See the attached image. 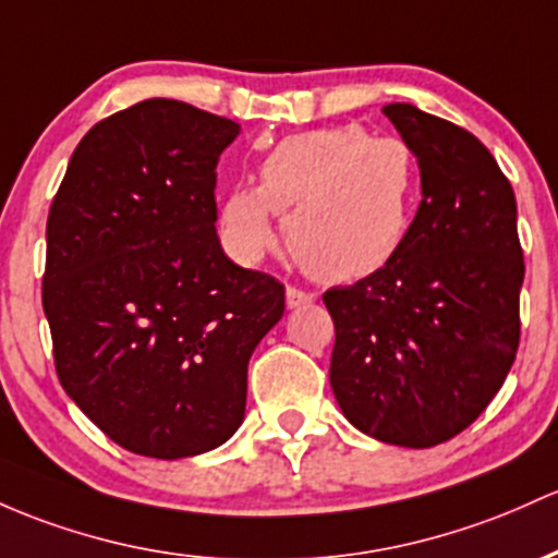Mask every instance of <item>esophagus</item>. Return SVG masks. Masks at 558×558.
I'll use <instances>...</instances> for the list:
<instances>
[{"label": "esophagus", "mask_w": 558, "mask_h": 558, "mask_svg": "<svg viewBox=\"0 0 558 558\" xmlns=\"http://www.w3.org/2000/svg\"><path fill=\"white\" fill-rule=\"evenodd\" d=\"M312 302H315V296H312V293L293 289V286H289V289H286V304H289V310L307 307V304H312Z\"/></svg>", "instance_id": "obj_1"}]
</instances>
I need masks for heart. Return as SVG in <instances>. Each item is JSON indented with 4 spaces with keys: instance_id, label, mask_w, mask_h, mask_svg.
I'll use <instances>...</instances> for the list:
<instances>
[{
    "instance_id": "heart-1",
    "label": "heart",
    "mask_w": 558,
    "mask_h": 558,
    "mask_svg": "<svg viewBox=\"0 0 558 558\" xmlns=\"http://www.w3.org/2000/svg\"><path fill=\"white\" fill-rule=\"evenodd\" d=\"M421 198V163L400 137L360 124L291 134L267 153L259 187L238 185L222 201L225 238L256 262L286 217L293 259L330 283L368 278L408 243Z\"/></svg>"
}]
</instances>
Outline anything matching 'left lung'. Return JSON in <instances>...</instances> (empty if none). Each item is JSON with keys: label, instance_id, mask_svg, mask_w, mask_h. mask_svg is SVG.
Segmentation results:
<instances>
[{"label": "left lung", "instance_id": "8db88e82", "mask_svg": "<svg viewBox=\"0 0 558 558\" xmlns=\"http://www.w3.org/2000/svg\"><path fill=\"white\" fill-rule=\"evenodd\" d=\"M381 110L418 156L421 204L387 267L323 293L336 328L330 389L360 432L421 450L474 424L504 387L524 259L493 153L410 102Z\"/></svg>", "mask_w": 558, "mask_h": 558}]
</instances>
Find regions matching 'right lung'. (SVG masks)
<instances>
[{
    "instance_id": "1",
    "label": "right lung",
    "mask_w": 558,
    "mask_h": 558,
    "mask_svg": "<svg viewBox=\"0 0 558 558\" xmlns=\"http://www.w3.org/2000/svg\"><path fill=\"white\" fill-rule=\"evenodd\" d=\"M235 121L153 97L84 134L47 219L41 304L65 395L137 456H201L246 413L286 289L228 259L217 161Z\"/></svg>"
}]
</instances>
